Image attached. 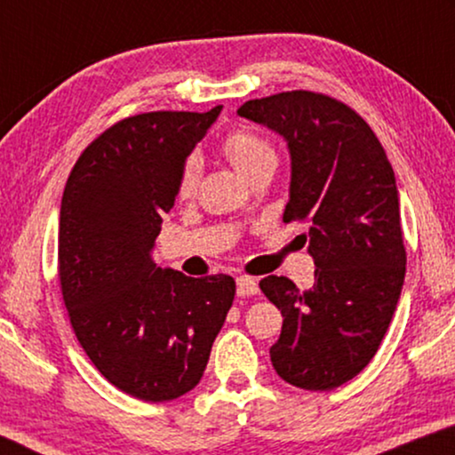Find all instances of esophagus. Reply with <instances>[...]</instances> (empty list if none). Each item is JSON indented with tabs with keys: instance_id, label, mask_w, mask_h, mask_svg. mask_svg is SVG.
Masks as SVG:
<instances>
[{
	"instance_id": "obj_1",
	"label": "esophagus",
	"mask_w": 455,
	"mask_h": 455,
	"mask_svg": "<svg viewBox=\"0 0 455 455\" xmlns=\"http://www.w3.org/2000/svg\"><path fill=\"white\" fill-rule=\"evenodd\" d=\"M235 285H238V296L246 298V296H257L259 294V283L254 282L252 277L242 275L235 279Z\"/></svg>"
}]
</instances>
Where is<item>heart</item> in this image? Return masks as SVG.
Wrapping results in <instances>:
<instances>
[{"label": "heart", "mask_w": 455, "mask_h": 455, "mask_svg": "<svg viewBox=\"0 0 455 455\" xmlns=\"http://www.w3.org/2000/svg\"><path fill=\"white\" fill-rule=\"evenodd\" d=\"M221 153L232 164V167L246 180L257 178L260 172L275 167V151L263 136L248 128H234L221 142ZM201 178V165L196 157L186 161L178 180V198L188 201L195 196Z\"/></svg>", "instance_id": "b5f03b06"}]
</instances>
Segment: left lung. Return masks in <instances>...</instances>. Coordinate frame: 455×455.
Here are the masks:
<instances>
[{
  "label": "left lung",
  "instance_id": "1",
  "mask_svg": "<svg viewBox=\"0 0 455 455\" xmlns=\"http://www.w3.org/2000/svg\"><path fill=\"white\" fill-rule=\"evenodd\" d=\"M238 116L288 142L283 221L308 223L304 240L316 265L310 290L283 275L260 279L283 316L273 369L300 389H335L371 363L400 300L406 246L394 170L369 124L323 92L252 99Z\"/></svg>",
  "mask_w": 455,
  "mask_h": 455
}]
</instances>
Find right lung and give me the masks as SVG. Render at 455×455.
I'll list each match as a JSON object with an SVG mask.
<instances>
[{
	"label": "right lung",
	"mask_w": 455,
	"mask_h": 455,
	"mask_svg": "<svg viewBox=\"0 0 455 455\" xmlns=\"http://www.w3.org/2000/svg\"><path fill=\"white\" fill-rule=\"evenodd\" d=\"M220 111L124 117L84 148L61 196L58 275L72 329L97 371L142 402L196 387L234 302V277H186L151 257L184 161Z\"/></svg>",
	"instance_id": "1"
}]
</instances>
